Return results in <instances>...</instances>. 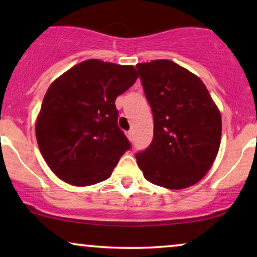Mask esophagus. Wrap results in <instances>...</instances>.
<instances>
[{
  "instance_id": "esophagus-1",
  "label": "esophagus",
  "mask_w": 257,
  "mask_h": 257,
  "mask_svg": "<svg viewBox=\"0 0 257 257\" xmlns=\"http://www.w3.org/2000/svg\"><path fill=\"white\" fill-rule=\"evenodd\" d=\"M126 135H127V138L130 139V142H133V138H135V135H133V131H128L127 133H126Z\"/></svg>"
}]
</instances>
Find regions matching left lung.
Segmentation results:
<instances>
[{
  "label": "left lung",
  "instance_id": "obj_1",
  "mask_svg": "<svg viewBox=\"0 0 257 257\" xmlns=\"http://www.w3.org/2000/svg\"><path fill=\"white\" fill-rule=\"evenodd\" d=\"M153 113V140L136 154L144 177L152 184L181 189L205 177L215 160L222 121L202 83L168 59L137 64Z\"/></svg>",
  "mask_w": 257,
  "mask_h": 257
}]
</instances>
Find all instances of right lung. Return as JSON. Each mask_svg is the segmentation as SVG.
I'll use <instances>...</instances> for the list:
<instances>
[{"mask_svg":"<svg viewBox=\"0 0 257 257\" xmlns=\"http://www.w3.org/2000/svg\"><path fill=\"white\" fill-rule=\"evenodd\" d=\"M138 78L132 65L87 59L49 86L36 122L38 147L63 181L90 186L111 177L131 144L118 126L115 98Z\"/></svg>","mask_w":257,"mask_h":257,"instance_id":"add662e5","label":"right lung"}]
</instances>
